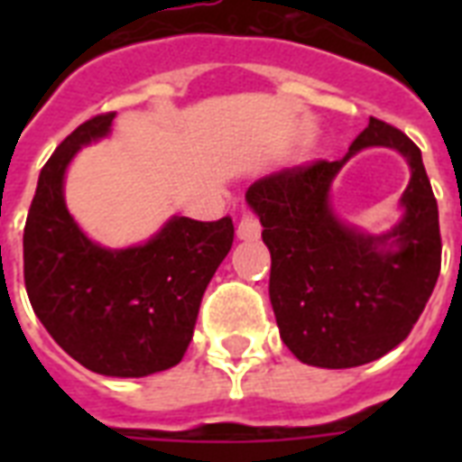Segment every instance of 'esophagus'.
I'll list each match as a JSON object with an SVG mask.
<instances>
[{"label": "esophagus", "instance_id": "34e87169", "mask_svg": "<svg viewBox=\"0 0 462 462\" xmlns=\"http://www.w3.org/2000/svg\"><path fill=\"white\" fill-rule=\"evenodd\" d=\"M261 235V223L254 216L245 213V216L239 217L237 223V237L239 239H259Z\"/></svg>", "mask_w": 462, "mask_h": 462}]
</instances>
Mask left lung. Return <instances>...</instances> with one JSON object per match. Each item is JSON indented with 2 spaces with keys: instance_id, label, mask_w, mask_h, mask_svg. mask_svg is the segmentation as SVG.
<instances>
[{
  "instance_id": "8db88e82",
  "label": "left lung",
  "mask_w": 462,
  "mask_h": 462,
  "mask_svg": "<svg viewBox=\"0 0 462 462\" xmlns=\"http://www.w3.org/2000/svg\"><path fill=\"white\" fill-rule=\"evenodd\" d=\"M369 145L401 150L413 170L406 216L383 238L343 226L328 203L332 177ZM246 201L271 252L275 321L300 362L350 369L383 357L410 336L441 271V232L422 153L401 129L369 117L343 160L268 174L249 187Z\"/></svg>"
}]
</instances>
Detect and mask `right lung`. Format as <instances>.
I'll return each instance as SVG.
<instances>
[{"mask_svg": "<svg viewBox=\"0 0 462 462\" xmlns=\"http://www.w3.org/2000/svg\"><path fill=\"white\" fill-rule=\"evenodd\" d=\"M115 112L76 126L40 170L23 230L25 292L47 333L86 369L148 376L180 365L210 278L235 239L232 217H172L146 245L103 249L69 216L64 172L107 136Z\"/></svg>", "mask_w": 462, "mask_h": 462, "instance_id": "add662e5", "label": "right lung"}]
</instances>
